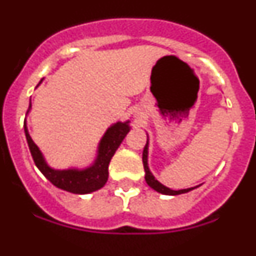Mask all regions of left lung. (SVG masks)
<instances>
[{
	"label": "left lung",
	"mask_w": 256,
	"mask_h": 256,
	"mask_svg": "<svg viewBox=\"0 0 256 256\" xmlns=\"http://www.w3.org/2000/svg\"><path fill=\"white\" fill-rule=\"evenodd\" d=\"M147 158H148V139H147V143H146L144 146V150H143V165H144V172H146V177H144L146 182H147V184L150 186V188H152L154 190H156L158 192H161V194H164V195L184 194V192H188V191H191L192 188H184V190L176 191V190H170V188H168L166 186H164V184H161L160 182H158L154 176H152L150 169H148Z\"/></svg>",
	"instance_id": "8db88e82"
}]
</instances>
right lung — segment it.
Returning a JSON list of instances; mask_svg holds the SVG:
<instances>
[{"instance_id": "obj_1", "label": "right lung", "mask_w": 256, "mask_h": 256, "mask_svg": "<svg viewBox=\"0 0 256 256\" xmlns=\"http://www.w3.org/2000/svg\"><path fill=\"white\" fill-rule=\"evenodd\" d=\"M42 83V82H40ZM31 109V104L28 106V110ZM130 130L128 122H117L113 126L106 130L102 139L100 140L98 151V158L95 162L86 169H64V170H56L48 166L42 158V152L38 148V146L34 143L27 130V126L24 124L26 139L28 143L30 152L32 154V158L35 161L36 166L42 172L45 177L48 178L56 188H62V190L72 192V194H88L92 191H96L102 188L106 181H108V166L110 162V158H113L114 152L122 143L124 138Z\"/></svg>"}]
</instances>
